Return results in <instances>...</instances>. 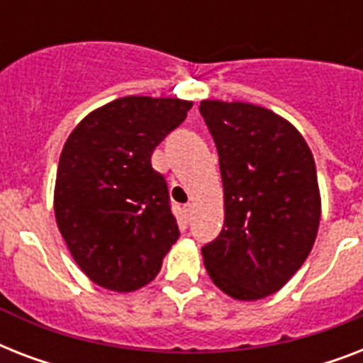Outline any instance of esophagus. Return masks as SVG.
<instances>
[{
    "instance_id": "1",
    "label": "esophagus",
    "mask_w": 363,
    "mask_h": 363,
    "mask_svg": "<svg viewBox=\"0 0 363 363\" xmlns=\"http://www.w3.org/2000/svg\"><path fill=\"white\" fill-rule=\"evenodd\" d=\"M192 213H194L192 205H186V207L182 209V215H184V218H186V220H190V218H192Z\"/></svg>"
}]
</instances>
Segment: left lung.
Segmentation results:
<instances>
[{"label": "left lung", "mask_w": 363, "mask_h": 363, "mask_svg": "<svg viewBox=\"0 0 363 363\" xmlns=\"http://www.w3.org/2000/svg\"><path fill=\"white\" fill-rule=\"evenodd\" d=\"M224 186V226L201 248L222 292L256 301L303 265L320 224L315 158L303 135L259 105L203 99Z\"/></svg>", "instance_id": "8db88e82"}]
</instances>
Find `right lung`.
Returning <instances> with one entry per match:
<instances>
[{"mask_svg":"<svg viewBox=\"0 0 363 363\" xmlns=\"http://www.w3.org/2000/svg\"><path fill=\"white\" fill-rule=\"evenodd\" d=\"M192 109L179 98L128 96L92 111L60 156L54 215L77 265L113 292L139 290L158 275L179 239L154 148Z\"/></svg>","mask_w":363,"mask_h":363,"instance_id":"1","label":"right lung"}]
</instances>
